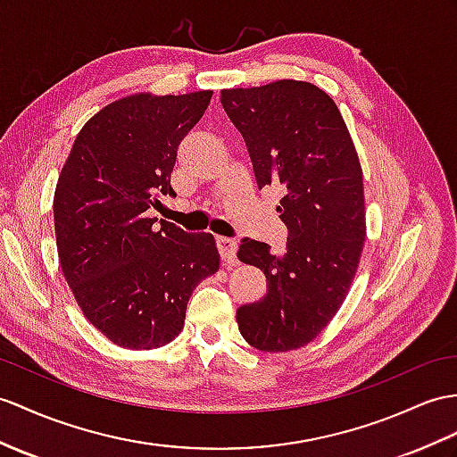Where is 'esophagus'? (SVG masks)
Returning a JSON list of instances; mask_svg holds the SVG:
<instances>
[{"mask_svg": "<svg viewBox=\"0 0 457 457\" xmlns=\"http://www.w3.org/2000/svg\"><path fill=\"white\" fill-rule=\"evenodd\" d=\"M217 248L220 258L225 263H235L237 262V250H238V242L235 238H225L219 237L217 238Z\"/></svg>", "mask_w": 457, "mask_h": 457, "instance_id": "obj_1", "label": "esophagus"}]
</instances>
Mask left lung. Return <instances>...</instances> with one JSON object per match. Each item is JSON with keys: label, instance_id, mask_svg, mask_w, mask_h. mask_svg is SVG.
I'll return each instance as SVG.
<instances>
[{"label": "left lung", "instance_id": "left-lung-1", "mask_svg": "<svg viewBox=\"0 0 457 457\" xmlns=\"http://www.w3.org/2000/svg\"><path fill=\"white\" fill-rule=\"evenodd\" d=\"M220 104L242 133L258 187L281 186L285 252L244 238L238 260L267 277V295L237 310L252 347H304L341 308L366 238L359 154L339 108L306 81L225 88Z\"/></svg>", "mask_w": 457, "mask_h": 457}]
</instances>
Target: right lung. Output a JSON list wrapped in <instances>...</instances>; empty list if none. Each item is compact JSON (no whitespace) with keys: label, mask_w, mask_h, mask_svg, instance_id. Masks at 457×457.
Wrapping results in <instances>:
<instances>
[{"label":"right lung","mask_w":457,"mask_h":457,"mask_svg":"<svg viewBox=\"0 0 457 457\" xmlns=\"http://www.w3.org/2000/svg\"><path fill=\"white\" fill-rule=\"evenodd\" d=\"M213 91L131 95L104 106L75 137L54 195L55 244L85 318L126 349H157L184 328L197 283L219 270L209 232L149 217L172 194L178 145Z\"/></svg>","instance_id":"right-lung-1"}]
</instances>
